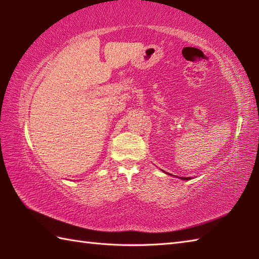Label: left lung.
<instances>
[{
	"mask_svg": "<svg viewBox=\"0 0 259 259\" xmlns=\"http://www.w3.org/2000/svg\"><path fill=\"white\" fill-rule=\"evenodd\" d=\"M180 178L183 180H189L190 179V177H180Z\"/></svg>",
	"mask_w": 259,
	"mask_h": 259,
	"instance_id": "8db88e82",
	"label": "left lung"
}]
</instances>
